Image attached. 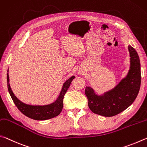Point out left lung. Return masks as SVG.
I'll use <instances>...</instances> for the list:
<instances>
[{"label": "left lung", "instance_id": "1", "mask_svg": "<svg viewBox=\"0 0 147 147\" xmlns=\"http://www.w3.org/2000/svg\"><path fill=\"white\" fill-rule=\"evenodd\" d=\"M130 68L127 75L114 88L99 95L90 86L85 94L92 112L105 117H112L129 107L138 96L141 85V64L137 51L130 45Z\"/></svg>", "mask_w": 147, "mask_h": 147}]
</instances>
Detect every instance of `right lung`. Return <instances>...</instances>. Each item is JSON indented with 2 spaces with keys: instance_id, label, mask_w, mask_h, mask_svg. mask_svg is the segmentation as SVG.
<instances>
[{
  "instance_id": "1",
  "label": "right lung",
  "mask_w": 147,
  "mask_h": 147,
  "mask_svg": "<svg viewBox=\"0 0 147 147\" xmlns=\"http://www.w3.org/2000/svg\"><path fill=\"white\" fill-rule=\"evenodd\" d=\"M75 78V76H72L68 80L64 82L59 96L55 101L52 103L46 105H32L24 103L17 98L13 92L9 84V78L8 69L7 74V89L13 101L20 112L26 116L31 119L41 121L51 119L60 114L63 107V98L66 91L70 86L71 81Z\"/></svg>"
}]
</instances>
